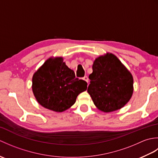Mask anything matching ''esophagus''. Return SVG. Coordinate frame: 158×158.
<instances>
[{
  "label": "esophagus",
  "mask_w": 158,
  "mask_h": 158,
  "mask_svg": "<svg viewBox=\"0 0 158 158\" xmlns=\"http://www.w3.org/2000/svg\"><path fill=\"white\" fill-rule=\"evenodd\" d=\"M83 79L85 81H86L87 83H88V77H87V76H85L84 77H83Z\"/></svg>",
  "instance_id": "34e87169"
}]
</instances>
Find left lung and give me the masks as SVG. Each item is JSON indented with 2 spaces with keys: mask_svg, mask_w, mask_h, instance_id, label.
<instances>
[{
  "mask_svg": "<svg viewBox=\"0 0 158 158\" xmlns=\"http://www.w3.org/2000/svg\"><path fill=\"white\" fill-rule=\"evenodd\" d=\"M89 75L88 92L99 110L109 113L122 108L133 93V77L113 53L100 56L94 62Z\"/></svg>",
  "mask_w": 158,
  "mask_h": 158,
  "instance_id": "left-lung-1",
  "label": "left lung"
}]
</instances>
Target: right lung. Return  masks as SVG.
Segmentation results:
<instances>
[{"label":"right lung","mask_w":158,"mask_h":158,"mask_svg":"<svg viewBox=\"0 0 158 158\" xmlns=\"http://www.w3.org/2000/svg\"><path fill=\"white\" fill-rule=\"evenodd\" d=\"M86 81L76 78L75 73L62 57L50 58L32 77V92L37 102L56 112L69 109L80 93L87 89Z\"/></svg>","instance_id":"add662e5"}]
</instances>
